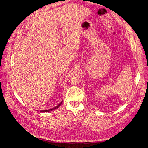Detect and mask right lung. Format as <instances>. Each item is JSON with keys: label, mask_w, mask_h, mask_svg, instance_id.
<instances>
[{"label": "right lung", "mask_w": 148, "mask_h": 148, "mask_svg": "<svg viewBox=\"0 0 148 148\" xmlns=\"http://www.w3.org/2000/svg\"><path fill=\"white\" fill-rule=\"evenodd\" d=\"M62 102L63 101H62L60 104L58 105L57 106H56V107H53V108H52V109H48V110H41V112H51V111H52V110H56V109H57V108H59V107L62 104Z\"/></svg>", "instance_id": "add662e5"}]
</instances>
